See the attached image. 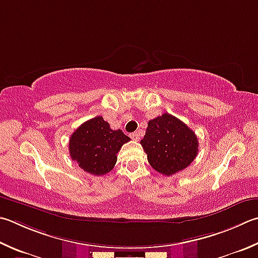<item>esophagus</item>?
<instances>
[{
    "mask_svg": "<svg viewBox=\"0 0 258 258\" xmlns=\"http://www.w3.org/2000/svg\"><path fill=\"white\" fill-rule=\"evenodd\" d=\"M130 137L132 138L134 141H139L140 140V133L139 132H134V133H131Z\"/></svg>",
    "mask_w": 258,
    "mask_h": 258,
    "instance_id": "1",
    "label": "esophagus"
}]
</instances>
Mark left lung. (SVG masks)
I'll return each mask as SVG.
<instances>
[{"instance_id": "obj_1", "label": "left lung", "mask_w": 258, "mask_h": 258, "mask_svg": "<svg viewBox=\"0 0 258 258\" xmlns=\"http://www.w3.org/2000/svg\"><path fill=\"white\" fill-rule=\"evenodd\" d=\"M141 144L150 165L165 176L185 169L199 153L196 134L168 113L149 120Z\"/></svg>"}]
</instances>
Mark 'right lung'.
<instances>
[{"instance_id":"obj_1","label":"right lung","mask_w":258,"mask_h":258,"mask_svg":"<svg viewBox=\"0 0 258 258\" xmlns=\"http://www.w3.org/2000/svg\"><path fill=\"white\" fill-rule=\"evenodd\" d=\"M130 140L121 130H111L108 121L97 116L74 131L69 142L70 156L84 171L101 176L113 169L117 152Z\"/></svg>"}]
</instances>
